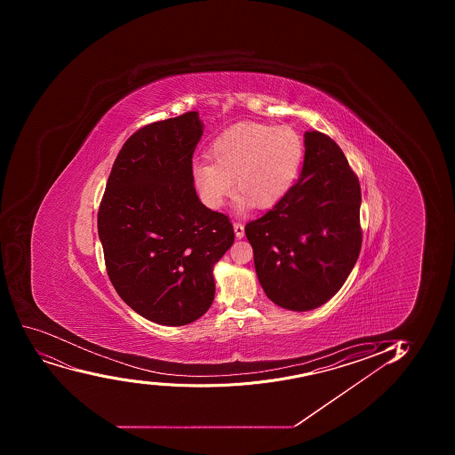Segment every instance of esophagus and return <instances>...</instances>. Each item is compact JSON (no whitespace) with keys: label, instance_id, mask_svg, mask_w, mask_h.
Listing matches in <instances>:
<instances>
[{"label":"esophagus","instance_id":"esophagus-1","mask_svg":"<svg viewBox=\"0 0 455 455\" xmlns=\"http://www.w3.org/2000/svg\"><path fill=\"white\" fill-rule=\"evenodd\" d=\"M233 227H235V237H237V239H243V237H244L243 224H242V222H235V224H233Z\"/></svg>","mask_w":455,"mask_h":455}]
</instances>
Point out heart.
<instances>
[{
	"label": "heart",
	"instance_id": "b5f03b06",
	"mask_svg": "<svg viewBox=\"0 0 455 455\" xmlns=\"http://www.w3.org/2000/svg\"><path fill=\"white\" fill-rule=\"evenodd\" d=\"M210 158L191 164V180L207 207L220 209L237 185L240 207L275 206L297 182L306 156L302 136L289 126L243 122L212 142Z\"/></svg>",
	"mask_w": 455,
	"mask_h": 455
}]
</instances>
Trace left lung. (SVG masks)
Segmentation results:
<instances>
[{
  "label": "left lung",
  "instance_id": "8db88e82",
  "mask_svg": "<svg viewBox=\"0 0 455 455\" xmlns=\"http://www.w3.org/2000/svg\"><path fill=\"white\" fill-rule=\"evenodd\" d=\"M297 184L244 227L258 280L271 301L315 310L341 289L359 258L360 185L341 148L320 132L304 133Z\"/></svg>",
  "mask_w": 455,
  "mask_h": 455
}]
</instances>
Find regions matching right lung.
Listing matches in <instances>:
<instances>
[{
  "mask_svg": "<svg viewBox=\"0 0 455 455\" xmlns=\"http://www.w3.org/2000/svg\"><path fill=\"white\" fill-rule=\"evenodd\" d=\"M202 135L197 111L133 133L98 212L111 283L132 310L164 326L209 310L213 267L235 243L228 216L204 206L194 188L189 169Z\"/></svg>",
  "mask_w": 455,
  "mask_h": 455,
  "instance_id": "1",
  "label": "right lung"
}]
</instances>
